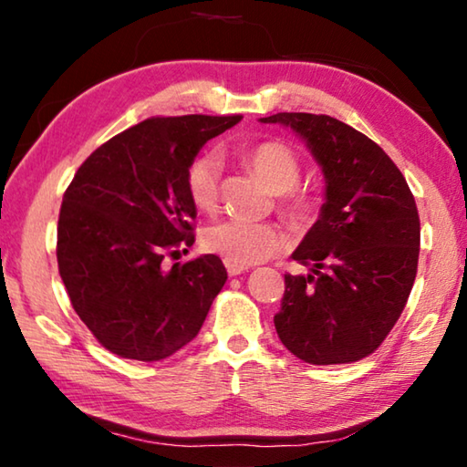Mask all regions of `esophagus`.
<instances>
[{"mask_svg": "<svg viewBox=\"0 0 467 467\" xmlns=\"http://www.w3.org/2000/svg\"><path fill=\"white\" fill-rule=\"evenodd\" d=\"M226 272H228V275H241V274H244V272H249V267H244V265H236V264H228L226 262Z\"/></svg>", "mask_w": 467, "mask_h": 467, "instance_id": "esophagus-1", "label": "esophagus"}]
</instances>
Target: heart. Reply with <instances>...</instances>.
Segmentation results:
<instances>
[{
	"instance_id": "1",
	"label": "heart",
	"mask_w": 467,
	"mask_h": 467,
	"mask_svg": "<svg viewBox=\"0 0 467 467\" xmlns=\"http://www.w3.org/2000/svg\"><path fill=\"white\" fill-rule=\"evenodd\" d=\"M243 158L270 192L284 193L280 210L292 224L305 226L313 223L319 212L317 197L309 192H290L303 175V164L295 150L282 141H264V144L244 150ZM220 172H223V164L216 154H202L189 164L187 192L192 202L203 212L216 208ZM203 247L216 253L228 264L247 267L274 255L282 247V234L278 226L272 223H249V220L231 218L205 228Z\"/></svg>"
}]
</instances>
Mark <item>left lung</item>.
Segmentation results:
<instances>
[{
	"instance_id": "left-lung-1",
	"label": "left lung",
	"mask_w": 467,
	"mask_h": 467,
	"mask_svg": "<svg viewBox=\"0 0 467 467\" xmlns=\"http://www.w3.org/2000/svg\"><path fill=\"white\" fill-rule=\"evenodd\" d=\"M259 121L295 131L326 181L317 223L292 253L309 274L284 275L275 331L309 365L357 362L381 346L412 290L420 247L414 195L381 146L334 117Z\"/></svg>"
}]
</instances>
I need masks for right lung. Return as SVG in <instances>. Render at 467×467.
I'll return each mask as SVG.
<instances>
[{"label":"right lung","instance_id":"obj_1","mask_svg":"<svg viewBox=\"0 0 467 467\" xmlns=\"http://www.w3.org/2000/svg\"><path fill=\"white\" fill-rule=\"evenodd\" d=\"M241 115L154 117L86 158L63 195L59 275L94 337L121 358L162 360L200 334L228 278L218 255L164 270V251L193 244L187 169ZM177 253V251H172Z\"/></svg>","mask_w":467,"mask_h":467}]
</instances>
